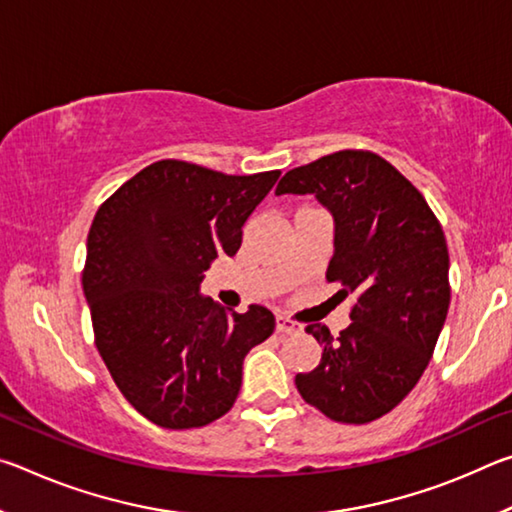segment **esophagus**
<instances>
[{
	"instance_id": "34e87169",
	"label": "esophagus",
	"mask_w": 512,
	"mask_h": 512,
	"mask_svg": "<svg viewBox=\"0 0 512 512\" xmlns=\"http://www.w3.org/2000/svg\"><path fill=\"white\" fill-rule=\"evenodd\" d=\"M275 327H277V332H280V334H300L302 332V325L296 323V320L287 318V316H277Z\"/></svg>"
}]
</instances>
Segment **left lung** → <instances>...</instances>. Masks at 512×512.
<instances>
[{"mask_svg":"<svg viewBox=\"0 0 512 512\" xmlns=\"http://www.w3.org/2000/svg\"><path fill=\"white\" fill-rule=\"evenodd\" d=\"M311 194L334 219L327 280L357 302L311 372L296 375L305 402L327 418L366 424L393 411L429 366L449 309V253L427 201L393 164L368 151H339L284 173L275 189Z\"/></svg>","mask_w":512,"mask_h":512,"instance_id":"1","label":"left lung"}]
</instances>
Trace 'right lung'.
<instances>
[{
  "mask_svg": "<svg viewBox=\"0 0 512 512\" xmlns=\"http://www.w3.org/2000/svg\"><path fill=\"white\" fill-rule=\"evenodd\" d=\"M277 178L160 160L94 216L83 293L97 348L119 391L158 427H205L228 413L246 354L273 334L266 307L228 316L201 282L216 257L237 253Z\"/></svg>",
  "mask_w": 512,
  "mask_h": 512,
  "instance_id": "add662e5",
  "label": "right lung"
}]
</instances>
